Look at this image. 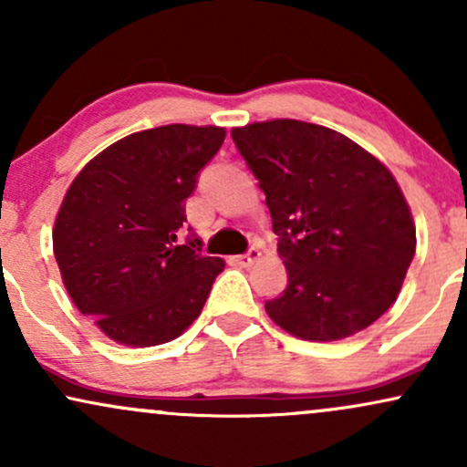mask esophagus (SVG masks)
Returning a JSON list of instances; mask_svg holds the SVG:
<instances>
[{
  "instance_id": "esophagus-1",
  "label": "esophagus",
  "mask_w": 467,
  "mask_h": 467,
  "mask_svg": "<svg viewBox=\"0 0 467 467\" xmlns=\"http://www.w3.org/2000/svg\"><path fill=\"white\" fill-rule=\"evenodd\" d=\"M259 259H261V252L256 248H250L248 252H245V254L233 256V264H237L241 267H250V265H254Z\"/></svg>"
}]
</instances>
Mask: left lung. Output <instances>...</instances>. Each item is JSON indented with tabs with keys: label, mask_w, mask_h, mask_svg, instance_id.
I'll list each match as a JSON object with an SVG mask.
<instances>
[{
	"label": "left lung",
	"mask_w": 467,
	"mask_h": 467,
	"mask_svg": "<svg viewBox=\"0 0 467 467\" xmlns=\"http://www.w3.org/2000/svg\"><path fill=\"white\" fill-rule=\"evenodd\" d=\"M259 180L287 287L265 312L287 334L331 342L375 323L415 256V223L390 171L360 144L303 120L230 131Z\"/></svg>",
	"instance_id": "1"
}]
</instances>
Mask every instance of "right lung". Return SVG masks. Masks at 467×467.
Returning a JSON list of instances; mask_svg holds the SVG:
<instances>
[{
    "label": "right lung",
    "instance_id": "obj_1",
    "mask_svg": "<svg viewBox=\"0 0 467 467\" xmlns=\"http://www.w3.org/2000/svg\"><path fill=\"white\" fill-rule=\"evenodd\" d=\"M226 138L222 127L166 125L100 151L63 197L52 245L80 314L127 347H155L202 312L223 259L202 254L186 197Z\"/></svg>",
    "mask_w": 467,
    "mask_h": 467
}]
</instances>
